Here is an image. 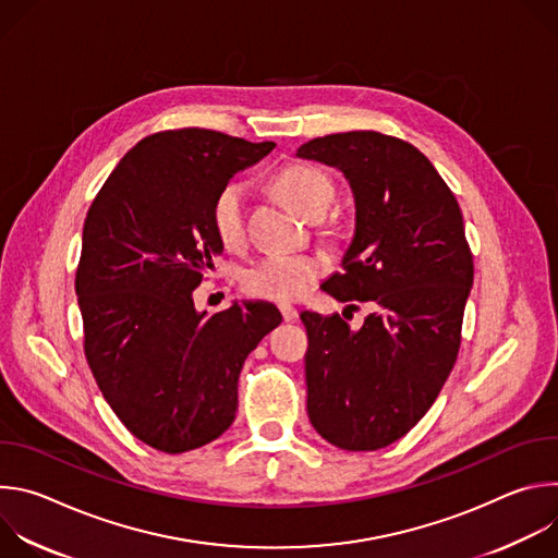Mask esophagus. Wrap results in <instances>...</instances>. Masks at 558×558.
<instances>
[{
    "instance_id": "esophagus-1",
    "label": "esophagus",
    "mask_w": 558,
    "mask_h": 558,
    "mask_svg": "<svg viewBox=\"0 0 558 558\" xmlns=\"http://www.w3.org/2000/svg\"><path fill=\"white\" fill-rule=\"evenodd\" d=\"M280 313H282V317H284V323L298 320V308L291 306V304H280Z\"/></svg>"
}]
</instances>
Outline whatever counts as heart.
Here are the masks:
<instances>
[{
	"mask_svg": "<svg viewBox=\"0 0 558 558\" xmlns=\"http://www.w3.org/2000/svg\"><path fill=\"white\" fill-rule=\"evenodd\" d=\"M274 187L304 218L320 220L336 198V185L327 172L308 163H287L274 177ZM247 185L225 183L211 201V225L225 247H241L247 235ZM327 271L325 260L315 256L271 254L243 271V289L252 298L291 302L311 291Z\"/></svg>",
	"mask_w": 558,
	"mask_h": 558,
	"instance_id": "obj_1",
	"label": "heart"
}]
</instances>
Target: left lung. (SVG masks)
I'll list each match as a JSON object with an SVG mask.
<instances>
[{
	"label": "left lung",
	"mask_w": 558,
	"mask_h": 558,
	"mask_svg": "<svg viewBox=\"0 0 558 558\" xmlns=\"http://www.w3.org/2000/svg\"><path fill=\"white\" fill-rule=\"evenodd\" d=\"M298 156L340 168L355 196L344 271L325 291L373 308L360 331L304 311L306 413L342 450L404 437L433 407L461 344L474 265L459 203L409 141L375 130L313 138Z\"/></svg>",
	"instance_id": "1"
}]
</instances>
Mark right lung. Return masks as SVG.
<instances>
[{
  "instance_id": "obj_1",
  "label": "right lung",
  "mask_w": 558,
  "mask_h": 558,
  "mask_svg": "<svg viewBox=\"0 0 558 558\" xmlns=\"http://www.w3.org/2000/svg\"><path fill=\"white\" fill-rule=\"evenodd\" d=\"M274 147L205 128L149 134L88 209L74 278L84 353L123 426L161 452L201 448L231 426L238 375L282 323L269 302L205 315L192 300L222 252L216 192Z\"/></svg>"
}]
</instances>
